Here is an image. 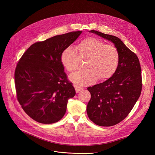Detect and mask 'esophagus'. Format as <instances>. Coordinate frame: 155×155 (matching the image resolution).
Here are the masks:
<instances>
[{"label":"esophagus","instance_id":"esophagus-1","mask_svg":"<svg viewBox=\"0 0 155 155\" xmlns=\"http://www.w3.org/2000/svg\"><path fill=\"white\" fill-rule=\"evenodd\" d=\"M74 87H75V91H76V92H77V93H78L79 92H80L81 91H82L83 89H84V88H83V87H79V86L76 85H74Z\"/></svg>","mask_w":155,"mask_h":155}]
</instances>
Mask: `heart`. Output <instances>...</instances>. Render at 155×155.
<instances>
[{"instance_id": "b5f03b06", "label": "heart", "mask_w": 155, "mask_h": 155, "mask_svg": "<svg viewBox=\"0 0 155 155\" xmlns=\"http://www.w3.org/2000/svg\"><path fill=\"white\" fill-rule=\"evenodd\" d=\"M77 53L72 47H67L61 54L63 67L70 72L77 71L81 60H87L84 70L79 71L70 77L71 82L78 85L94 83L97 79L105 80L116 71L119 63V53L116 46L105 45L103 41L88 38L76 46Z\"/></svg>"}]
</instances>
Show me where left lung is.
Masks as SVG:
<instances>
[{
	"instance_id": "left-lung-1",
	"label": "left lung",
	"mask_w": 155,
	"mask_h": 155,
	"mask_svg": "<svg viewBox=\"0 0 155 155\" xmlns=\"http://www.w3.org/2000/svg\"><path fill=\"white\" fill-rule=\"evenodd\" d=\"M114 44L119 53L117 69L103 83L89 87L91 98L87 107V115L94 123L112 126L124 120L141 95V70L137 55L117 37L91 30Z\"/></svg>"
}]
</instances>
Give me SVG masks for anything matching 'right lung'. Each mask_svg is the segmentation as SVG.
Returning a JSON list of instances; mask_svg holds the SVG:
<instances>
[{
    "label": "right lung",
    "instance_id": "1",
    "mask_svg": "<svg viewBox=\"0 0 155 155\" xmlns=\"http://www.w3.org/2000/svg\"><path fill=\"white\" fill-rule=\"evenodd\" d=\"M82 31L57 35L32 45L19 60L14 78L18 101L32 119L53 124L64 115L75 88L67 79L61 54Z\"/></svg>",
    "mask_w": 155,
    "mask_h": 155
}]
</instances>
